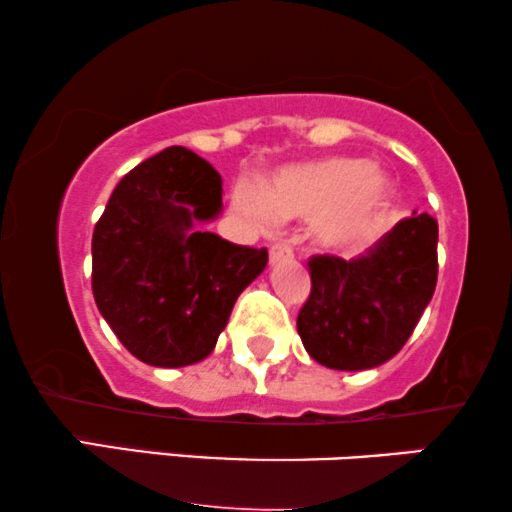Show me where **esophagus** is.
<instances>
[{"instance_id": "obj_1", "label": "esophagus", "mask_w": 512, "mask_h": 512, "mask_svg": "<svg viewBox=\"0 0 512 512\" xmlns=\"http://www.w3.org/2000/svg\"><path fill=\"white\" fill-rule=\"evenodd\" d=\"M291 256H293V251H291L289 244L277 242V244H272V247H270V263L286 261V258H291Z\"/></svg>"}]
</instances>
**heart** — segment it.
<instances>
[{
    "mask_svg": "<svg viewBox=\"0 0 512 512\" xmlns=\"http://www.w3.org/2000/svg\"><path fill=\"white\" fill-rule=\"evenodd\" d=\"M389 200L387 174L354 158L289 165L263 191L247 181L233 188V209L254 233H268L279 219H312L310 235L324 249H347L368 237Z\"/></svg>",
    "mask_w": 512,
    "mask_h": 512,
    "instance_id": "obj_1",
    "label": "heart"
}]
</instances>
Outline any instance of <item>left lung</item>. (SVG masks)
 <instances>
[{"instance_id": "left-lung-1", "label": "left lung", "mask_w": 512, "mask_h": 512, "mask_svg": "<svg viewBox=\"0 0 512 512\" xmlns=\"http://www.w3.org/2000/svg\"><path fill=\"white\" fill-rule=\"evenodd\" d=\"M312 291L298 312L307 354L333 370L382 366L415 331L438 279V221L412 214L349 258L312 256Z\"/></svg>"}]
</instances>
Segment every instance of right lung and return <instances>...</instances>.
Returning <instances> with one entry per match:
<instances>
[{
  "label": "right lung",
  "mask_w": 512,
  "mask_h": 512,
  "mask_svg": "<svg viewBox=\"0 0 512 512\" xmlns=\"http://www.w3.org/2000/svg\"><path fill=\"white\" fill-rule=\"evenodd\" d=\"M221 174L170 146L118 181L93 233L97 310L132 356L158 368L212 354L268 249L240 247L195 226L219 216Z\"/></svg>",
  "instance_id": "add662e5"
}]
</instances>
